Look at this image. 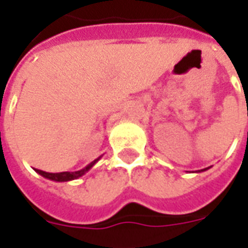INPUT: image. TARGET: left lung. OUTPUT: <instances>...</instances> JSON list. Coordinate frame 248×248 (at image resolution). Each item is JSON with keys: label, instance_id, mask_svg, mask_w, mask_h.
<instances>
[{"label": "left lung", "instance_id": "1", "mask_svg": "<svg viewBox=\"0 0 248 248\" xmlns=\"http://www.w3.org/2000/svg\"><path fill=\"white\" fill-rule=\"evenodd\" d=\"M211 167V166H210ZM210 167H206V169H202V170H197V171H192V172H202V171H206V170H208Z\"/></svg>", "mask_w": 248, "mask_h": 248}]
</instances>
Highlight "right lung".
Returning a JSON list of instances; mask_svg holds the SVG:
<instances>
[{"mask_svg":"<svg viewBox=\"0 0 248 248\" xmlns=\"http://www.w3.org/2000/svg\"><path fill=\"white\" fill-rule=\"evenodd\" d=\"M101 156H98L97 159H94L93 162H90L86 167H83L82 170H78V171L46 172L42 171V170H37V169H35V171L38 172L40 175H42L44 178H46V179H50V181H54V182H69V181H74V179H78V178L82 177V175H85V174H86V172L89 171L99 159H101Z\"/></svg>","mask_w":248,"mask_h":248,"instance_id":"add662e5","label":"right lung"}]
</instances>
